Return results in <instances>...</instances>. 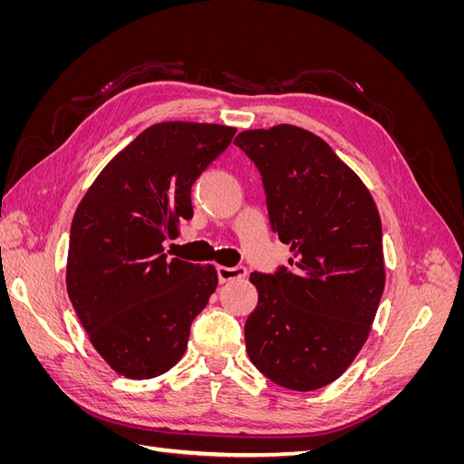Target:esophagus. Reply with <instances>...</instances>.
Segmentation results:
<instances>
[{
  "mask_svg": "<svg viewBox=\"0 0 464 464\" xmlns=\"http://www.w3.org/2000/svg\"><path fill=\"white\" fill-rule=\"evenodd\" d=\"M218 273V280L220 283H228V280H234V278H244L247 275L246 266H218L217 269Z\"/></svg>",
  "mask_w": 464,
  "mask_h": 464,
  "instance_id": "esophagus-1",
  "label": "esophagus"
}]
</instances>
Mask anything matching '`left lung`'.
<instances>
[{"mask_svg": "<svg viewBox=\"0 0 464 464\" xmlns=\"http://www.w3.org/2000/svg\"><path fill=\"white\" fill-rule=\"evenodd\" d=\"M263 179L271 230L290 266L251 273V363L273 383L315 391L366 344L385 288L382 218L370 189L312 131L280 123L234 139Z\"/></svg>", "mask_w": 464, "mask_h": 464, "instance_id": "left-lung-1", "label": "left lung"}]
</instances>
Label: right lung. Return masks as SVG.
Returning a JSON list of instances; mask_svg holds the SVG:
<instances>
[{"label":"right lung","mask_w":464,"mask_h":464,"mask_svg":"<svg viewBox=\"0 0 464 464\" xmlns=\"http://www.w3.org/2000/svg\"><path fill=\"white\" fill-rule=\"evenodd\" d=\"M218 123H154L111 159L72 222L65 285L91 344L123 377L166 373L217 290L215 265L164 254L193 217L191 186L232 143Z\"/></svg>","instance_id":"right-lung-1"}]
</instances>
